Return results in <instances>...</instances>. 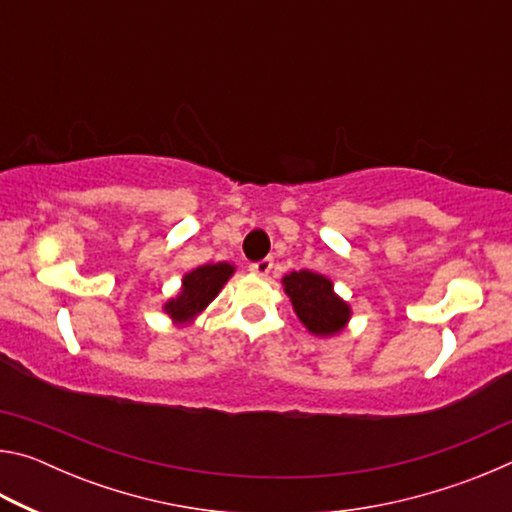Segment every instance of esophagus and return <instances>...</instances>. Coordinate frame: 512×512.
Segmentation results:
<instances>
[{"instance_id":"obj_1","label":"esophagus","mask_w":512,"mask_h":512,"mask_svg":"<svg viewBox=\"0 0 512 512\" xmlns=\"http://www.w3.org/2000/svg\"><path fill=\"white\" fill-rule=\"evenodd\" d=\"M271 271H273V259H262V262L250 264V273H255V275L266 277Z\"/></svg>"}]
</instances>
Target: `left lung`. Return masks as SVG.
<instances>
[{
    "instance_id": "1",
    "label": "left lung",
    "mask_w": 512,
    "mask_h": 512,
    "mask_svg": "<svg viewBox=\"0 0 512 512\" xmlns=\"http://www.w3.org/2000/svg\"><path fill=\"white\" fill-rule=\"evenodd\" d=\"M293 311L311 334L334 336L348 325L350 305L334 293L332 280L311 271H293L282 277Z\"/></svg>"
}]
</instances>
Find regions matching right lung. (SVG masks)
<instances>
[{
    "label": "right lung",
    "mask_w": 512,
    "mask_h": 512,
    "mask_svg": "<svg viewBox=\"0 0 512 512\" xmlns=\"http://www.w3.org/2000/svg\"><path fill=\"white\" fill-rule=\"evenodd\" d=\"M235 273V266L228 262L219 264H205L189 271L183 277V289L176 298H171L164 311H167L173 323H192V320L201 314V311L210 305V302L219 296L223 284L230 280Z\"/></svg>",
    "instance_id": "1"
}]
</instances>
